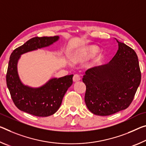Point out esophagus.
Instances as JSON below:
<instances>
[{
    "label": "esophagus",
    "mask_w": 146,
    "mask_h": 146,
    "mask_svg": "<svg viewBox=\"0 0 146 146\" xmlns=\"http://www.w3.org/2000/svg\"><path fill=\"white\" fill-rule=\"evenodd\" d=\"M73 80L74 82H77L78 80H80V75H78V74H75L73 77Z\"/></svg>",
    "instance_id": "1"
}]
</instances>
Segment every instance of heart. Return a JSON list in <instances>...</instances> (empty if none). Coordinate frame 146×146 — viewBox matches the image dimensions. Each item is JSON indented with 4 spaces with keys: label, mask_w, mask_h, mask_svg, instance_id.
<instances>
[{
    "label": "heart",
    "mask_w": 146,
    "mask_h": 146,
    "mask_svg": "<svg viewBox=\"0 0 146 146\" xmlns=\"http://www.w3.org/2000/svg\"><path fill=\"white\" fill-rule=\"evenodd\" d=\"M98 51H99L98 47H97L96 45H90L84 48V50H83V54L88 58H91L92 56H94ZM101 56H101V54L99 55V56L98 57V58H97L96 60L99 61V60L101 58ZM71 60H72L73 62H76L78 61V56H77V55H74V56H73L72 58H71Z\"/></svg>",
    "instance_id": "1"
}]
</instances>
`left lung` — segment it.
Returning a JSON list of instances; mask_svg holds the SVG:
<instances>
[{
	"label": "left lung",
	"instance_id": "1",
	"mask_svg": "<svg viewBox=\"0 0 146 146\" xmlns=\"http://www.w3.org/2000/svg\"><path fill=\"white\" fill-rule=\"evenodd\" d=\"M116 41L118 50L112 59L108 64L88 69L82 78L86 86V105L96 115L105 116L126 109L140 84L136 53Z\"/></svg>",
	"mask_w": 146,
	"mask_h": 146
}]
</instances>
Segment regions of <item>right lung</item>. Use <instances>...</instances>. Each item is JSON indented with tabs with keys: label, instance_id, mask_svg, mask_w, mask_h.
Instances as JSON below:
<instances>
[{
	"label": "right lung",
	"instance_id": "obj_1",
	"mask_svg": "<svg viewBox=\"0 0 146 146\" xmlns=\"http://www.w3.org/2000/svg\"><path fill=\"white\" fill-rule=\"evenodd\" d=\"M59 40V36L35 37L13 50L10 55L6 74L7 87L15 105L20 110L39 117L54 114L60 106L65 94L73 84V75L53 78L39 88L23 84L17 72L21 55L48 47Z\"/></svg>",
	"mask_w": 146,
	"mask_h": 146
}]
</instances>
